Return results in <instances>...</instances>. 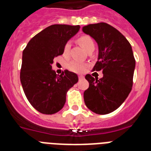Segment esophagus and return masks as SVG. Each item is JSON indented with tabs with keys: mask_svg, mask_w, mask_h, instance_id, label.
Here are the masks:
<instances>
[{
	"mask_svg": "<svg viewBox=\"0 0 151 151\" xmlns=\"http://www.w3.org/2000/svg\"><path fill=\"white\" fill-rule=\"evenodd\" d=\"M78 78H79V80H82V79H84V76L79 75L78 76Z\"/></svg>",
	"mask_w": 151,
	"mask_h": 151,
	"instance_id": "34e87169",
	"label": "esophagus"
}]
</instances>
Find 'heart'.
Masks as SVG:
<instances>
[{
	"instance_id": "obj_1",
	"label": "heart",
	"mask_w": 151,
	"mask_h": 151,
	"mask_svg": "<svg viewBox=\"0 0 151 151\" xmlns=\"http://www.w3.org/2000/svg\"><path fill=\"white\" fill-rule=\"evenodd\" d=\"M78 42L81 45L85 51H87L88 48L91 47H93L95 45L94 41L92 40L91 37L88 36V35H82L78 39ZM70 44L67 42L65 44L63 47V55L64 56H68L69 52H70ZM86 66L83 63H81L79 62L73 61L71 62L69 64V69L71 71L73 72H77V73H81L85 70Z\"/></svg>"
}]
</instances>
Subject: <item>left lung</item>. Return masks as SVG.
<instances>
[{
  "instance_id": "8db88e82",
  "label": "left lung",
  "mask_w": 151,
  "mask_h": 151,
  "mask_svg": "<svg viewBox=\"0 0 151 151\" xmlns=\"http://www.w3.org/2000/svg\"><path fill=\"white\" fill-rule=\"evenodd\" d=\"M82 30L98 44V61L93 70L103 73L100 79L85 76L89 83L84 92L85 105L96 114H107L117 110L131 92L136 67L132 46L123 34L106 22L85 26Z\"/></svg>"
}]
</instances>
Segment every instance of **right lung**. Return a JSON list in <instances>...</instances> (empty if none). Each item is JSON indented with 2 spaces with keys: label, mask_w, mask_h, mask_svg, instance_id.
<instances>
[{
  "label": "right lung",
  "mask_w": 151,
  "mask_h": 151,
  "mask_svg": "<svg viewBox=\"0 0 151 151\" xmlns=\"http://www.w3.org/2000/svg\"><path fill=\"white\" fill-rule=\"evenodd\" d=\"M79 29V25H52L35 35L22 52L21 84L29 103L41 114L59 112L68 90L78 81V75L67 70L57 75L52 65Z\"/></svg>",
  "instance_id": "obj_1"
}]
</instances>
